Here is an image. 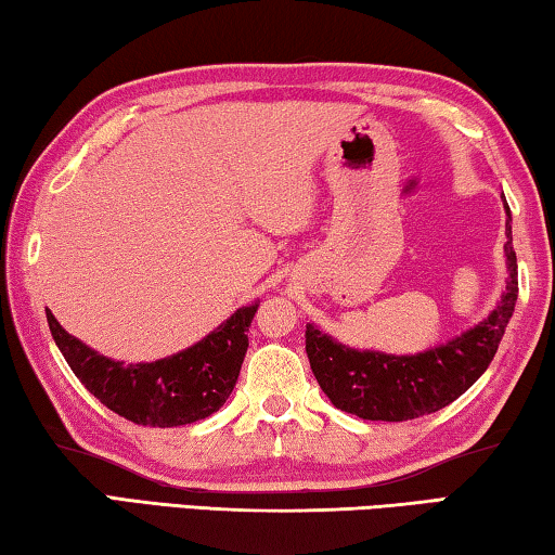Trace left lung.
Masks as SVG:
<instances>
[{
  "mask_svg": "<svg viewBox=\"0 0 555 555\" xmlns=\"http://www.w3.org/2000/svg\"><path fill=\"white\" fill-rule=\"evenodd\" d=\"M508 221L512 216L506 218L504 245L508 260L506 293L496 310L462 337L415 357H390L380 351L349 349L307 324L305 349L312 374L339 411L359 415L363 421H413L457 401L485 374L519 295V272Z\"/></svg>",
  "mask_w": 555,
  "mask_h": 555,
  "instance_id": "left-lung-1",
  "label": "left lung"
}]
</instances>
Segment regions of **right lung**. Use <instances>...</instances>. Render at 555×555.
<instances>
[{
  "label": "right lung",
  "instance_id": "obj_1",
  "mask_svg": "<svg viewBox=\"0 0 555 555\" xmlns=\"http://www.w3.org/2000/svg\"><path fill=\"white\" fill-rule=\"evenodd\" d=\"M258 302L241 307L194 347L154 363H125L100 357L63 330L47 310L51 337L90 393L113 413L138 425L177 428L204 421L225 403L248 351V326Z\"/></svg>",
  "mask_w": 555,
  "mask_h": 555
}]
</instances>
